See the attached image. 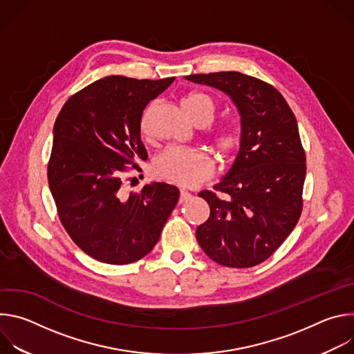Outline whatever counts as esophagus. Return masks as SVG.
Listing matches in <instances>:
<instances>
[{
	"label": "esophagus",
	"instance_id": "obj_1",
	"mask_svg": "<svg viewBox=\"0 0 354 354\" xmlns=\"http://www.w3.org/2000/svg\"><path fill=\"white\" fill-rule=\"evenodd\" d=\"M192 197V194L185 190V189H180V196H179V203H185V201H187L189 198Z\"/></svg>",
	"mask_w": 354,
	"mask_h": 354
}]
</instances>
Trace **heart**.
<instances>
[{
    "instance_id": "heart-1",
    "label": "heart",
    "mask_w": 354,
    "mask_h": 354,
    "mask_svg": "<svg viewBox=\"0 0 354 354\" xmlns=\"http://www.w3.org/2000/svg\"><path fill=\"white\" fill-rule=\"evenodd\" d=\"M182 106L193 123L200 119H209L210 122L214 119L216 104L206 93H187L182 100ZM153 112L154 105H149L141 116L140 131L142 136L149 134ZM214 145L223 158H228L235 151L236 138L230 133H221L216 137ZM153 171L157 176L169 182L183 186H194L212 175L213 167L205 154L182 147H169L157 156L153 164Z\"/></svg>"
}]
</instances>
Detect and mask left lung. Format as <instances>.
I'll use <instances>...</instances> for the list:
<instances>
[{
	"instance_id": "1",
	"label": "left lung",
	"mask_w": 354,
	"mask_h": 354,
	"mask_svg": "<svg viewBox=\"0 0 354 354\" xmlns=\"http://www.w3.org/2000/svg\"><path fill=\"white\" fill-rule=\"evenodd\" d=\"M185 80L224 92L241 118L239 151L216 192L198 193L210 206L196 238L205 254L228 268L262 263L298 223L306 154L298 124L281 93L242 73L193 74Z\"/></svg>"
}]
</instances>
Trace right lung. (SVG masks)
Here are the masks:
<instances>
[{
	"label": "right lung",
	"instance_id": "add662e5",
	"mask_svg": "<svg viewBox=\"0 0 354 354\" xmlns=\"http://www.w3.org/2000/svg\"><path fill=\"white\" fill-rule=\"evenodd\" d=\"M175 77L100 78L73 95L53 129L47 178L71 239L95 261L126 265L149 254L179 200L176 186L122 187L126 164L147 160L140 120Z\"/></svg>",
	"mask_w": 354,
	"mask_h": 354
}]
</instances>
